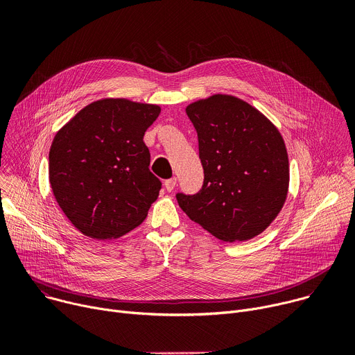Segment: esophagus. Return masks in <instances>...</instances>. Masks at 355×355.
Here are the masks:
<instances>
[{"label": "esophagus", "instance_id": "esophagus-1", "mask_svg": "<svg viewBox=\"0 0 355 355\" xmlns=\"http://www.w3.org/2000/svg\"><path fill=\"white\" fill-rule=\"evenodd\" d=\"M175 185H177V178H175V177H173V178H170V180H166V181H164V187H166V189H167L168 192H171V191L175 188Z\"/></svg>", "mask_w": 355, "mask_h": 355}]
</instances>
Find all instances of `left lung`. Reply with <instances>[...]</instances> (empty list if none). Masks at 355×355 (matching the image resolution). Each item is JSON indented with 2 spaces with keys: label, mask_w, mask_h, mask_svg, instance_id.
<instances>
[{
  "label": "left lung",
  "mask_w": 355,
  "mask_h": 355,
  "mask_svg": "<svg viewBox=\"0 0 355 355\" xmlns=\"http://www.w3.org/2000/svg\"><path fill=\"white\" fill-rule=\"evenodd\" d=\"M185 112L198 133L204 185L177 193L191 220L223 241L263 233L281 212L289 187V162L279 130L245 101L215 94Z\"/></svg>",
  "instance_id": "8db88e82"
}]
</instances>
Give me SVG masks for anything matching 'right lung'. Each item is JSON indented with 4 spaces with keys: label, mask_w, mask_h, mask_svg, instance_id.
I'll return each mask as SVG.
<instances>
[{
    "label": "right lung",
    "mask_w": 355,
    "mask_h": 355,
    "mask_svg": "<svg viewBox=\"0 0 355 355\" xmlns=\"http://www.w3.org/2000/svg\"><path fill=\"white\" fill-rule=\"evenodd\" d=\"M162 108L104 98L76 114L49 151V181L59 207L84 236L110 240L147 216L162 188L150 173L144 132Z\"/></svg>",
    "instance_id": "add662e5"
}]
</instances>
